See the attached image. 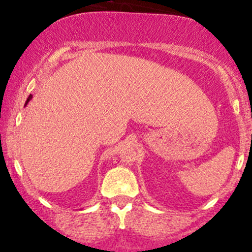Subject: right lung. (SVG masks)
<instances>
[{
	"label": "right lung",
	"instance_id": "right-lung-1",
	"mask_svg": "<svg viewBox=\"0 0 252 252\" xmlns=\"http://www.w3.org/2000/svg\"><path fill=\"white\" fill-rule=\"evenodd\" d=\"M31 97H32V95H31V94H30V95H29V97H28V100H26V102H25V106H26V105H28V104H29V101H30V100H31Z\"/></svg>",
	"mask_w": 252,
	"mask_h": 252
}]
</instances>
